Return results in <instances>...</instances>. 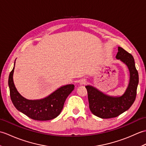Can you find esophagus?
Here are the masks:
<instances>
[{
    "label": "esophagus",
    "mask_w": 146,
    "mask_h": 146,
    "mask_svg": "<svg viewBox=\"0 0 146 146\" xmlns=\"http://www.w3.org/2000/svg\"><path fill=\"white\" fill-rule=\"evenodd\" d=\"M86 83V78H82L80 80V84L81 85H85Z\"/></svg>",
    "instance_id": "1"
}]
</instances>
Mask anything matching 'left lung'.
I'll list each match as a JSON object with an SVG mask.
<instances>
[{"label":"left lung","instance_id":"1","mask_svg":"<svg viewBox=\"0 0 146 146\" xmlns=\"http://www.w3.org/2000/svg\"><path fill=\"white\" fill-rule=\"evenodd\" d=\"M116 58L127 66L130 71V81L127 88L122 96L110 97L92 86H86L89 107L92 113L102 119L116 117L127 110L134 103L139 83V74L136 70L134 57L122 48H118Z\"/></svg>","mask_w":146,"mask_h":146}]
</instances>
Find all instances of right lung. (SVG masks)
I'll return each mask as SVG.
<instances>
[{
    "label": "right lung",
    "instance_id": "1",
    "mask_svg": "<svg viewBox=\"0 0 146 146\" xmlns=\"http://www.w3.org/2000/svg\"><path fill=\"white\" fill-rule=\"evenodd\" d=\"M14 70V66L9 74L8 84L11 100L15 107L33 120H49L57 117L63 109L66 98L73 90L75 86L67 85L61 86L48 97L41 100H27L19 94L15 87L13 82Z\"/></svg>",
    "mask_w": 146,
    "mask_h": 146
}]
</instances>
